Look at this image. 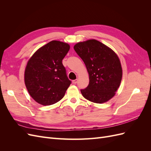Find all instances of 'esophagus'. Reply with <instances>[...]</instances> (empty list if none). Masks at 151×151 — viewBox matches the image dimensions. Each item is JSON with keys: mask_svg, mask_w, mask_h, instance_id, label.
I'll return each instance as SVG.
<instances>
[{"mask_svg": "<svg viewBox=\"0 0 151 151\" xmlns=\"http://www.w3.org/2000/svg\"><path fill=\"white\" fill-rule=\"evenodd\" d=\"M77 83V79H76V80H74V81H72V83L73 84H76V83Z\"/></svg>", "mask_w": 151, "mask_h": 151, "instance_id": "1", "label": "esophagus"}]
</instances>
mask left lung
<instances>
[{"instance_id": "1", "label": "left lung", "mask_w": 151, "mask_h": 151, "mask_svg": "<svg viewBox=\"0 0 151 151\" xmlns=\"http://www.w3.org/2000/svg\"><path fill=\"white\" fill-rule=\"evenodd\" d=\"M74 48L89 74V83L81 90L82 95L93 103L107 102L115 95L122 79V68L116 53L94 39L77 43Z\"/></svg>"}]
</instances>
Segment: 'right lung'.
<instances>
[{"label":"right lung","mask_w":151,"mask_h":151,"mask_svg":"<svg viewBox=\"0 0 151 151\" xmlns=\"http://www.w3.org/2000/svg\"><path fill=\"white\" fill-rule=\"evenodd\" d=\"M69 50L68 43L53 40L38 49L29 59L24 83L36 102L47 106L64 96L71 81L67 78L62 60Z\"/></svg>","instance_id":"add662e5"}]
</instances>
